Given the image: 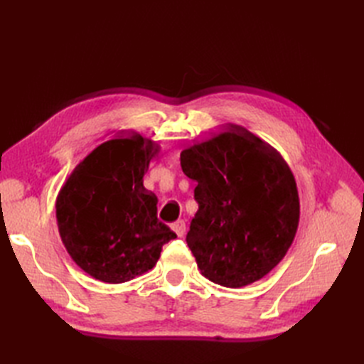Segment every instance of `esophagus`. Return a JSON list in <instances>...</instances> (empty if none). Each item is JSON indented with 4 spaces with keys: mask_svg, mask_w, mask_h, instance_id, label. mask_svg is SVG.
<instances>
[{
    "mask_svg": "<svg viewBox=\"0 0 364 364\" xmlns=\"http://www.w3.org/2000/svg\"><path fill=\"white\" fill-rule=\"evenodd\" d=\"M171 229L174 230L176 235H178V237H183V234H185V229H186V225H185L183 220H178V222L171 223Z\"/></svg>",
    "mask_w": 364,
    "mask_h": 364,
    "instance_id": "obj_1",
    "label": "esophagus"
}]
</instances>
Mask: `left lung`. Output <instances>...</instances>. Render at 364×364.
Returning a JSON list of instances; mask_svg holds the SVG:
<instances>
[{"label":"left lung","instance_id":"1","mask_svg":"<svg viewBox=\"0 0 364 364\" xmlns=\"http://www.w3.org/2000/svg\"><path fill=\"white\" fill-rule=\"evenodd\" d=\"M182 171L197 182L199 209L186 243L209 281L249 285L274 269L299 225L294 176L266 141L237 124L181 153Z\"/></svg>","mask_w":364,"mask_h":364}]
</instances>
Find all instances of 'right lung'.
<instances>
[{
	"mask_svg": "<svg viewBox=\"0 0 364 364\" xmlns=\"http://www.w3.org/2000/svg\"><path fill=\"white\" fill-rule=\"evenodd\" d=\"M159 144L130 132L97 146L68 176L56 199L62 243L90 277L121 284L155 267L176 238L156 217L158 197L142 179Z\"/></svg>",
	"mask_w": 364,
	"mask_h": 364,
	"instance_id": "add662e5",
	"label": "right lung"
}]
</instances>
